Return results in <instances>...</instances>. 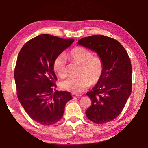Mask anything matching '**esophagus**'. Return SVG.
<instances>
[{
  "mask_svg": "<svg viewBox=\"0 0 148 148\" xmlns=\"http://www.w3.org/2000/svg\"><path fill=\"white\" fill-rule=\"evenodd\" d=\"M71 96H72L73 97H79L81 96V95H79V94H76V93H71Z\"/></svg>",
  "mask_w": 148,
  "mask_h": 148,
  "instance_id": "34e87169",
  "label": "esophagus"
}]
</instances>
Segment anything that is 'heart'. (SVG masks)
<instances>
[{"mask_svg":"<svg viewBox=\"0 0 148 148\" xmlns=\"http://www.w3.org/2000/svg\"><path fill=\"white\" fill-rule=\"evenodd\" d=\"M70 60L80 65L78 75L76 78H67L60 82V87L73 93H79L95 84L101 79L104 73V64L101 57L94 56L89 49L78 46L71 49L69 53ZM53 70L61 78L67 74L66 60L64 55L57 56L53 62Z\"/></svg>","mask_w":148,"mask_h":148,"instance_id":"b5f03b06","label":"heart"}]
</instances>
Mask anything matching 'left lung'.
<instances>
[{
  "label": "left lung",
  "instance_id": "obj_1",
  "mask_svg": "<svg viewBox=\"0 0 148 148\" xmlns=\"http://www.w3.org/2000/svg\"><path fill=\"white\" fill-rule=\"evenodd\" d=\"M78 44L96 52L104 64L101 79L86 93L92 102L86 117L97 124L110 122L122 112L132 92L130 59L122 44L106 36L85 37Z\"/></svg>",
  "mask_w": 148,
  "mask_h": 148
}]
</instances>
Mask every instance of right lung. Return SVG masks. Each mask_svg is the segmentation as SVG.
I'll list each match as a JSON object with an SVG mask.
<instances>
[{"instance_id":"right-lung-1","label":"right lung","mask_w":148,"mask_h":148,"mask_svg":"<svg viewBox=\"0 0 148 148\" xmlns=\"http://www.w3.org/2000/svg\"><path fill=\"white\" fill-rule=\"evenodd\" d=\"M73 42L41 34L24 44L18 56L14 71L18 98L29 117L44 126L59 121L66 103L72 99L69 92H53L57 78L53 62Z\"/></svg>"}]
</instances>
